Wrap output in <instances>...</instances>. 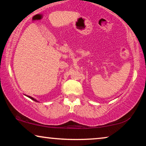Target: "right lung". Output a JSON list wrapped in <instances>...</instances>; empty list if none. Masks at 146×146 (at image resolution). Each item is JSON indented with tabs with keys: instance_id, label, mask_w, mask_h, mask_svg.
Returning <instances> with one entry per match:
<instances>
[{
	"instance_id": "obj_1",
	"label": "right lung",
	"mask_w": 146,
	"mask_h": 146,
	"mask_svg": "<svg viewBox=\"0 0 146 146\" xmlns=\"http://www.w3.org/2000/svg\"><path fill=\"white\" fill-rule=\"evenodd\" d=\"M29 98H31V100H34V101H35V102H38V100H36V99H35V98H33V97L29 96Z\"/></svg>"
}]
</instances>
